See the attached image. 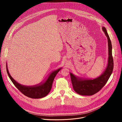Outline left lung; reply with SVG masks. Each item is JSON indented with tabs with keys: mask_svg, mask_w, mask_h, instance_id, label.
<instances>
[{
	"mask_svg": "<svg viewBox=\"0 0 122 122\" xmlns=\"http://www.w3.org/2000/svg\"><path fill=\"white\" fill-rule=\"evenodd\" d=\"M102 30L108 39V63L104 72L99 77L93 80L81 79L76 78L72 73L70 74L72 84L74 91L82 95H92L97 93L102 89L107 83L112 73L114 67V61L112 54V44L109 36L105 28Z\"/></svg>",
	"mask_w": 122,
	"mask_h": 122,
	"instance_id": "8db88e82",
	"label": "left lung"
}]
</instances>
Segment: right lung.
I'll return each mask as SVG.
<instances>
[{
    "label": "right lung",
    "mask_w": 122,
    "mask_h": 122,
    "mask_svg": "<svg viewBox=\"0 0 122 122\" xmlns=\"http://www.w3.org/2000/svg\"><path fill=\"white\" fill-rule=\"evenodd\" d=\"M60 69L57 70L51 73L46 81L41 85H38L33 86H22L16 82L10 76L6 66V71L9 78L14 86L18 88L21 93L26 97L31 98H41L46 96L50 92L52 87L53 80L57 74L60 71Z\"/></svg>",
    "instance_id": "right-lung-1"
}]
</instances>
